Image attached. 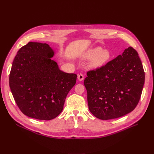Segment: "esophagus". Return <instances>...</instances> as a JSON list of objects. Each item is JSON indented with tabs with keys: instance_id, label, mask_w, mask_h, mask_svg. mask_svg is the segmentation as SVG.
<instances>
[{
	"instance_id": "1",
	"label": "esophagus",
	"mask_w": 154,
	"mask_h": 154,
	"mask_svg": "<svg viewBox=\"0 0 154 154\" xmlns=\"http://www.w3.org/2000/svg\"><path fill=\"white\" fill-rule=\"evenodd\" d=\"M77 79L79 81H82L84 80V75L82 74H79L77 75Z\"/></svg>"
}]
</instances>
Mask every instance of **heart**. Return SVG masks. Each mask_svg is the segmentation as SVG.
Listing matches in <instances>:
<instances>
[{
	"mask_svg": "<svg viewBox=\"0 0 154 154\" xmlns=\"http://www.w3.org/2000/svg\"><path fill=\"white\" fill-rule=\"evenodd\" d=\"M85 59H92L88 66L92 69L100 68L106 65L110 59L109 51L103 50L100 47H96L88 50L84 54Z\"/></svg>",
	"mask_w": 154,
	"mask_h": 154,
	"instance_id": "obj_1",
	"label": "heart"
}]
</instances>
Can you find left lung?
<instances>
[{
	"mask_svg": "<svg viewBox=\"0 0 154 154\" xmlns=\"http://www.w3.org/2000/svg\"><path fill=\"white\" fill-rule=\"evenodd\" d=\"M87 75L84 84L88 109L95 117L110 120L122 117L138 104L145 72L138 53L132 47Z\"/></svg>",
	"mask_w": 154,
	"mask_h": 154,
	"instance_id": "obj_1",
	"label": "left lung"
}]
</instances>
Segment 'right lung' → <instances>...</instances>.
Listing matches in <instances>:
<instances>
[{
  "mask_svg": "<svg viewBox=\"0 0 154 154\" xmlns=\"http://www.w3.org/2000/svg\"><path fill=\"white\" fill-rule=\"evenodd\" d=\"M55 51L46 43L30 42L15 57L9 75L14 100L24 115L49 120L63 110L77 75L60 70L51 58Z\"/></svg>",
  "mask_w": 154,
  "mask_h": 154,
  "instance_id": "right-lung-1",
  "label": "right lung"
}]
</instances>
